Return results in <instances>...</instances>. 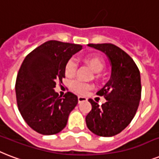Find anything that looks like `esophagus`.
I'll use <instances>...</instances> for the list:
<instances>
[{
  "mask_svg": "<svg viewBox=\"0 0 159 159\" xmlns=\"http://www.w3.org/2000/svg\"><path fill=\"white\" fill-rule=\"evenodd\" d=\"M84 101H87V98H85V97H84V96H79L78 97L79 104H80V103H82V102H84Z\"/></svg>",
  "mask_w": 159,
  "mask_h": 159,
  "instance_id": "1",
  "label": "esophagus"
}]
</instances>
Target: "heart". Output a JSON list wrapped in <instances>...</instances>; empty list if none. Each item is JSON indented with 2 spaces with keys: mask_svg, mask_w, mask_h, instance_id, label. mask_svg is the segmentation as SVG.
I'll return each instance as SVG.
<instances>
[{
  "mask_svg": "<svg viewBox=\"0 0 159 159\" xmlns=\"http://www.w3.org/2000/svg\"><path fill=\"white\" fill-rule=\"evenodd\" d=\"M84 61L90 67L93 71L95 73H99L105 68L106 63L105 60L101 55H97V54H91L84 56ZM77 69V65L75 61L72 59L70 60L66 63L65 66V73L66 76H73L75 75ZM72 89L74 90L79 93H85L87 91L90 89V85L88 84L82 83L80 81H75L72 83Z\"/></svg>",
  "mask_w": 159,
  "mask_h": 159,
  "instance_id": "1",
  "label": "heart"
}]
</instances>
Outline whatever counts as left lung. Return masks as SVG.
Masks as SVG:
<instances>
[{"label":"left lung","instance_id":"obj_1","mask_svg":"<svg viewBox=\"0 0 159 159\" xmlns=\"http://www.w3.org/2000/svg\"><path fill=\"white\" fill-rule=\"evenodd\" d=\"M88 45L108 56L112 70L109 80L97 92L106 102L99 106L89 99L92 109L85 118L86 124L94 134L112 137L123 131L137 112L142 89L139 70L132 58L116 45L109 43Z\"/></svg>","mask_w":159,"mask_h":159}]
</instances>
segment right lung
Wrapping results in <instances>:
<instances>
[{
  "label": "right lung",
  "instance_id": "1",
  "mask_svg": "<svg viewBox=\"0 0 159 159\" xmlns=\"http://www.w3.org/2000/svg\"><path fill=\"white\" fill-rule=\"evenodd\" d=\"M82 45L49 40L26 55L17 74L16 95L19 111L33 130L43 135L60 133L78 98L67 92L64 98L54 88L66 77L65 66Z\"/></svg>",
  "mask_w": 159,
  "mask_h": 159
}]
</instances>
